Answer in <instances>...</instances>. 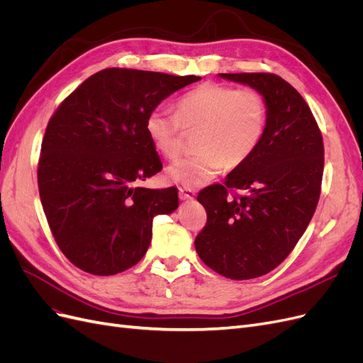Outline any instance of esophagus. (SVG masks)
I'll use <instances>...</instances> for the list:
<instances>
[{
  "instance_id": "esophagus-1",
  "label": "esophagus",
  "mask_w": 363,
  "mask_h": 363,
  "mask_svg": "<svg viewBox=\"0 0 363 363\" xmlns=\"http://www.w3.org/2000/svg\"><path fill=\"white\" fill-rule=\"evenodd\" d=\"M179 196L182 201H192L195 199V191L191 188H180L179 189Z\"/></svg>"
}]
</instances>
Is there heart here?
Instances as JSON below:
<instances>
[{
	"label": "heart",
	"instance_id": "heart-1",
	"mask_svg": "<svg viewBox=\"0 0 363 363\" xmlns=\"http://www.w3.org/2000/svg\"><path fill=\"white\" fill-rule=\"evenodd\" d=\"M267 103L255 89L206 83L184 94L177 113L152 108L145 121L147 135L160 155L175 159L182 151L183 128L196 130L195 156L169 164L168 179L183 186H201L221 174L225 164L245 162L265 135Z\"/></svg>",
	"mask_w": 363,
	"mask_h": 363
}]
</instances>
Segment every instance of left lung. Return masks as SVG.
Returning a JSON list of instances; mask_svg holds the SVG:
<instances>
[{
    "mask_svg": "<svg viewBox=\"0 0 363 363\" xmlns=\"http://www.w3.org/2000/svg\"><path fill=\"white\" fill-rule=\"evenodd\" d=\"M218 75L263 96L267 127L257 150L230 171L224 186H208L196 196L207 224L195 238V250L215 272L250 280L277 268L309 225L321 192L323 136L309 106L281 77ZM228 189L247 195L228 199Z\"/></svg>",
    "mask_w": 363,
    "mask_h": 363,
    "instance_id": "1",
    "label": "left lung"
}]
</instances>
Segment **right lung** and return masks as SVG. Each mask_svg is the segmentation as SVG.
<instances>
[{
	"instance_id": "obj_1",
	"label": "right lung",
	"mask_w": 363,
	"mask_h": 363,
	"mask_svg": "<svg viewBox=\"0 0 363 363\" xmlns=\"http://www.w3.org/2000/svg\"><path fill=\"white\" fill-rule=\"evenodd\" d=\"M196 75L108 68L91 75L50 119L38 184L54 239L77 268L115 276L145 256L152 219L179 207L177 188L147 189L162 162L148 113Z\"/></svg>"
}]
</instances>
